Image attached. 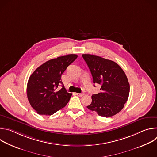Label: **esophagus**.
Instances as JSON below:
<instances>
[{
  "mask_svg": "<svg viewBox=\"0 0 157 157\" xmlns=\"http://www.w3.org/2000/svg\"><path fill=\"white\" fill-rule=\"evenodd\" d=\"M76 95L79 97H82L84 95V93H76Z\"/></svg>",
  "mask_w": 157,
  "mask_h": 157,
  "instance_id": "esophagus-1",
  "label": "esophagus"
}]
</instances>
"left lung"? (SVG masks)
Listing matches in <instances>:
<instances>
[{"instance_id": "obj_1", "label": "left lung", "mask_w": 157, "mask_h": 157, "mask_svg": "<svg viewBox=\"0 0 157 157\" xmlns=\"http://www.w3.org/2000/svg\"><path fill=\"white\" fill-rule=\"evenodd\" d=\"M82 56L91 73L93 83L101 85V92L91 96L92 102L87 107L100 116L116 115L123 109L129 95L130 85L125 72L113 61L94 55Z\"/></svg>"}]
</instances>
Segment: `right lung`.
Segmentation results:
<instances>
[{"label":"right lung","instance_id":"add662e5","mask_svg":"<svg viewBox=\"0 0 157 157\" xmlns=\"http://www.w3.org/2000/svg\"><path fill=\"white\" fill-rule=\"evenodd\" d=\"M77 57V55L70 54L50 59L31 75L27 83V98L38 114L51 116L69 102L72 94L67 93L61 81V75ZM60 85L62 87L58 90Z\"/></svg>","mask_w":157,"mask_h":157}]
</instances>
